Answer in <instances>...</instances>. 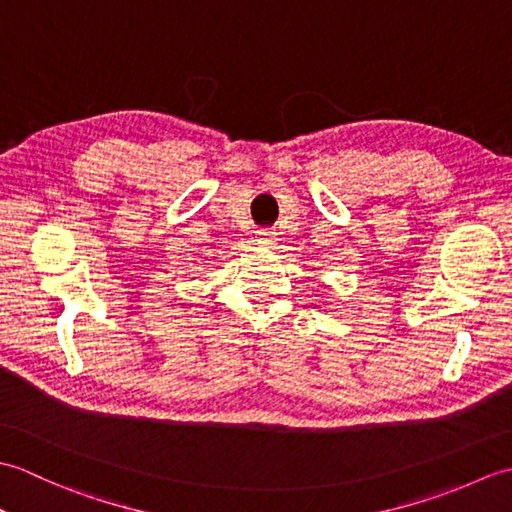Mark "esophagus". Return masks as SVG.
<instances>
[{
	"instance_id": "obj_1",
	"label": "esophagus",
	"mask_w": 512,
	"mask_h": 512,
	"mask_svg": "<svg viewBox=\"0 0 512 512\" xmlns=\"http://www.w3.org/2000/svg\"><path fill=\"white\" fill-rule=\"evenodd\" d=\"M275 231H273V228H259V231H257V242L259 244H264V246H270V244H273L275 242Z\"/></svg>"
}]
</instances>
